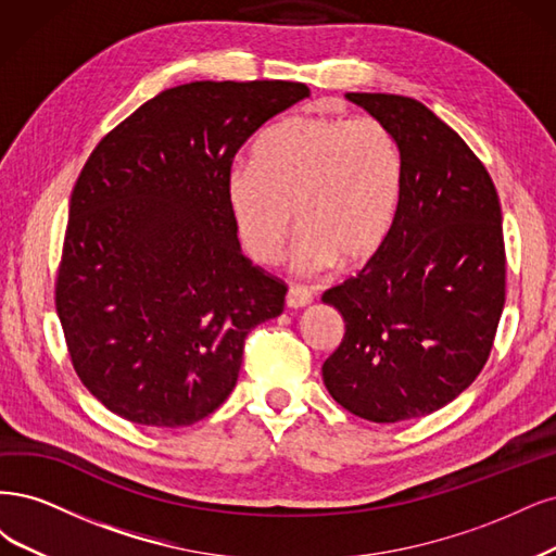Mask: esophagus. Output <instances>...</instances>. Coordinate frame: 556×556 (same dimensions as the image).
Returning <instances> with one entry per match:
<instances>
[{
    "instance_id": "34e87169",
    "label": "esophagus",
    "mask_w": 556,
    "mask_h": 556,
    "mask_svg": "<svg viewBox=\"0 0 556 556\" xmlns=\"http://www.w3.org/2000/svg\"><path fill=\"white\" fill-rule=\"evenodd\" d=\"M314 300V293L307 289V286H289V293H286V304L289 307H307V304Z\"/></svg>"
}]
</instances>
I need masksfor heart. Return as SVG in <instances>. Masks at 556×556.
Wrapping results in <instances>:
<instances>
[{
  "mask_svg": "<svg viewBox=\"0 0 556 556\" xmlns=\"http://www.w3.org/2000/svg\"><path fill=\"white\" fill-rule=\"evenodd\" d=\"M402 187L397 140L381 119L293 115L228 173V203L247 254L273 263L295 222L300 273L367 263L383 247Z\"/></svg>",
  "mask_w": 556,
  "mask_h": 556,
  "instance_id": "obj_1",
  "label": "heart"
}]
</instances>
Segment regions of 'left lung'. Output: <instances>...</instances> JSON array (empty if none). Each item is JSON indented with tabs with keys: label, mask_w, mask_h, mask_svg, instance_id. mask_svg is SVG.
Listing matches in <instances>:
<instances>
[{
	"label": "left lung",
	"mask_w": 556,
	"mask_h": 556,
	"mask_svg": "<svg viewBox=\"0 0 556 556\" xmlns=\"http://www.w3.org/2000/svg\"><path fill=\"white\" fill-rule=\"evenodd\" d=\"M346 99L395 136L402 187L383 247L324 293L346 324L324 383L349 414L400 422L453 402L488 363L506 302L501 205L482 161L425 103Z\"/></svg>",
	"instance_id": "8db88e82"
}]
</instances>
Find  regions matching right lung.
Masks as SVG:
<instances>
[{"mask_svg":"<svg viewBox=\"0 0 556 556\" xmlns=\"http://www.w3.org/2000/svg\"><path fill=\"white\" fill-rule=\"evenodd\" d=\"M307 97L289 80L177 85L85 161L55 307L78 379L119 418H207L238 383L244 337L283 312L289 286L240 252L226 182L249 136Z\"/></svg>","mask_w":556,"mask_h":556,"instance_id":"add662e5","label":"right lung"}]
</instances>
